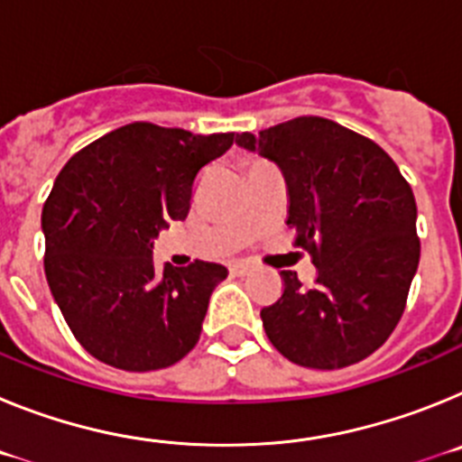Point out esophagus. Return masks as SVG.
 I'll return each mask as SVG.
<instances>
[{"mask_svg":"<svg viewBox=\"0 0 462 462\" xmlns=\"http://www.w3.org/2000/svg\"><path fill=\"white\" fill-rule=\"evenodd\" d=\"M228 271H231V275L243 277V275H250V273L254 271V266H252L250 261H234V263L228 266Z\"/></svg>","mask_w":462,"mask_h":462,"instance_id":"34e87169","label":"esophagus"}]
</instances>
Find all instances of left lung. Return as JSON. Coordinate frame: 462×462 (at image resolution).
<instances>
[{"label":"left lung","mask_w":462,"mask_h":462,"mask_svg":"<svg viewBox=\"0 0 462 462\" xmlns=\"http://www.w3.org/2000/svg\"><path fill=\"white\" fill-rule=\"evenodd\" d=\"M284 175L296 247L312 254L317 287L282 271L284 291L261 310L268 340L305 368L363 361L393 333L419 268L416 201L377 143L324 117H296L236 136Z\"/></svg>","instance_id":"1"}]
</instances>
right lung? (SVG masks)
Instances as JSON below:
<instances>
[{
  "mask_svg": "<svg viewBox=\"0 0 462 462\" xmlns=\"http://www.w3.org/2000/svg\"><path fill=\"white\" fill-rule=\"evenodd\" d=\"M234 134H191L134 122L73 154L41 228L46 280L76 340L129 373L169 368L194 349L222 263L154 268V238L189 212L196 173Z\"/></svg>",
  "mask_w": 462,
  "mask_h": 462,
  "instance_id": "add662e5",
  "label": "right lung"
}]
</instances>
